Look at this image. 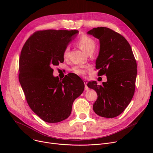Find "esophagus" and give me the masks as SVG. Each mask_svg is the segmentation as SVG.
Here are the masks:
<instances>
[{
	"label": "esophagus",
	"mask_w": 153,
	"mask_h": 153,
	"mask_svg": "<svg viewBox=\"0 0 153 153\" xmlns=\"http://www.w3.org/2000/svg\"><path fill=\"white\" fill-rule=\"evenodd\" d=\"M84 84H85V91H87L89 90V87H88L87 85V82L86 81H84Z\"/></svg>",
	"instance_id": "obj_1"
}]
</instances>
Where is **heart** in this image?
Here are the masks:
<instances>
[{"label": "heart", "instance_id": "heart-1", "mask_svg": "<svg viewBox=\"0 0 153 153\" xmlns=\"http://www.w3.org/2000/svg\"><path fill=\"white\" fill-rule=\"evenodd\" d=\"M77 44L79 48L86 53L92 50H94L95 48V42L94 40L86 35H83L80 38L77 42ZM69 52V46H66L63 51V57L64 59L68 58ZM72 71L73 73L77 75L84 76L86 73L87 68L80 66H76L72 68Z\"/></svg>", "mask_w": 153, "mask_h": 153}]
</instances>
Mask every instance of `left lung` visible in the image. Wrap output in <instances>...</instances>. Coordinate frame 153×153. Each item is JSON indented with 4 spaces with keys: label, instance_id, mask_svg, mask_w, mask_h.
Masks as SVG:
<instances>
[{
    "label": "left lung",
    "instance_id": "8db88e82",
    "mask_svg": "<svg viewBox=\"0 0 153 153\" xmlns=\"http://www.w3.org/2000/svg\"><path fill=\"white\" fill-rule=\"evenodd\" d=\"M99 39L100 51L95 68L98 76L105 74L107 81L97 85L89 82L88 87L97 94L93 105L96 114L114 118L121 114L130 103L135 90L137 64L127 40L107 27L94 28L87 32Z\"/></svg>",
    "mask_w": 153,
    "mask_h": 153
}]
</instances>
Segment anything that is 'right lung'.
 I'll return each mask as SVG.
<instances>
[{"mask_svg": "<svg viewBox=\"0 0 153 153\" xmlns=\"http://www.w3.org/2000/svg\"><path fill=\"white\" fill-rule=\"evenodd\" d=\"M78 30H47L35 32L23 45L19 59V81L30 108L43 121L58 123L71 113L74 100L84 90L78 76L59 79L53 66L63 62V51Z\"/></svg>", "mask_w": 153, "mask_h": 153, "instance_id": "right-lung-1", "label": "right lung"}]
</instances>
